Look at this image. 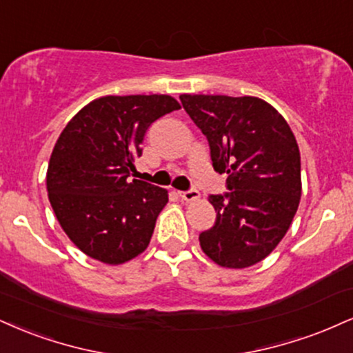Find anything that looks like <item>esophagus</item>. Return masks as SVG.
<instances>
[{
	"instance_id": "1",
	"label": "esophagus",
	"mask_w": 353,
	"mask_h": 353,
	"mask_svg": "<svg viewBox=\"0 0 353 353\" xmlns=\"http://www.w3.org/2000/svg\"><path fill=\"white\" fill-rule=\"evenodd\" d=\"M179 194V197L182 199V201L185 202H192V201H197L199 197H201V192L195 189H190V190H184V192H177Z\"/></svg>"
}]
</instances>
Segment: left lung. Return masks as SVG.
Instances as JSON below:
<instances>
[{"label": "left lung", "instance_id": "1", "mask_svg": "<svg viewBox=\"0 0 353 353\" xmlns=\"http://www.w3.org/2000/svg\"><path fill=\"white\" fill-rule=\"evenodd\" d=\"M182 107L209 139L217 172H227L225 195H210L217 212L199 236L202 252L222 268L241 270L278 246L301 201V154L283 114L258 97L189 95Z\"/></svg>", "mask_w": 353, "mask_h": 353}]
</instances>
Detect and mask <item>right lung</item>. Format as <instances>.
<instances>
[{
	"label": "right lung",
	"instance_id": "add662e5",
	"mask_svg": "<svg viewBox=\"0 0 353 353\" xmlns=\"http://www.w3.org/2000/svg\"><path fill=\"white\" fill-rule=\"evenodd\" d=\"M171 95H107L67 123L49 159V201L80 252L121 265L150 245L168 190L128 179L152 121L179 110Z\"/></svg>",
	"mask_w": 353,
	"mask_h": 353
}]
</instances>
